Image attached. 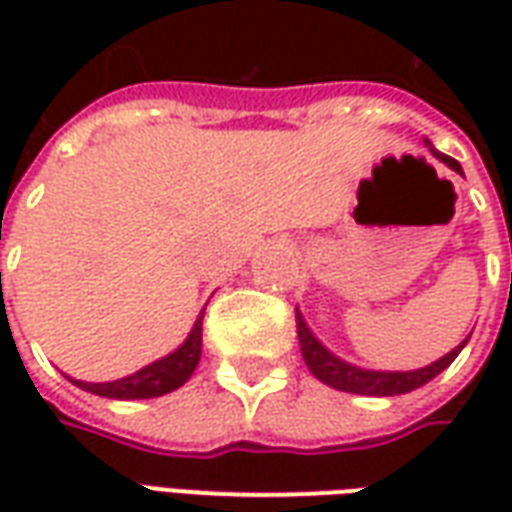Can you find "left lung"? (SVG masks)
Listing matches in <instances>:
<instances>
[{
  "label": "left lung",
  "instance_id": "1",
  "mask_svg": "<svg viewBox=\"0 0 512 512\" xmlns=\"http://www.w3.org/2000/svg\"><path fill=\"white\" fill-rule=\"evenodd\" d=\"M430 150H433V147H430ZM433 156L439 158V161H444L450 169H455L458 175H463L461 164H458L455 158L444 156V153H439V150H433ZM296 332H299L301 356H304V362H307V367H310L312 376L318 378V381H323V384L340 389V392H354V395H373V397L406 395V392H411V389L425 386L430 378H436L441 370H447V367L455 362V356L461 354L463 345H466V340H463L458 348H452L450 354H444L441 359H436V362L428 367L406 370V373H384V370H362V367H354V365H348V362H343V359H337V356H334L326 345H321V340L307 329V323H304L299 310H296Z\"/></svg>",
  "mask_w": 512,
  "mask_h": 512
}]
</instances>
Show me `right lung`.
<instances>
[{"instance_id": "right-lung-1", "label": "right lung", "mask_w": 512, "mask_h": 512, "mask_svg": "<svg viewBox=\"0 0 512 512\" xmlns=\"http://www.w3.org/2000/svg\"><path fill=\"white\" fill-rule=\"evenodd\" d=\"M205 315V310H202ZM202 315L191 326L189 337L183 340L180 348H175L172 354L158 359L153 365L136 370L134 376L117 378V381H106V384H87V381H76L73 384L84 389V392H93V395L112 397V400H145V397H161L178 389L191 378L194 367L200 365L202 354Z\"/></svg>"}]
</instances>
